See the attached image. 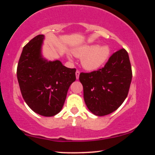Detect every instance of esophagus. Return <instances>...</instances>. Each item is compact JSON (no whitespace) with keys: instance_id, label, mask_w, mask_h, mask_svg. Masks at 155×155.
Here are the masks:
<instances>
[{"instance_id":"1","label":"esophagus","mask_w":155,"mask_h":155,"mask_svg":"<svg viewBox=\"0 0 155 155\" xmlns=\"http://www.w3.org/2000/svg\"><path fill=\"white\" fill-rule=\"evenodd\" d=\"M79 74H80V71H76V79H79Z\"/></svg>"}]
</instances>
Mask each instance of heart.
<instances>
[{"mask_svg": "<svg viewBox=\"0 0 155 155\" xmlns=\"http://www.w3.org/2000/svg\"><path fill=\"white\" fill-rule=\"evenodd\" d=\"M73 54L81 59L83 68L88 71H94L99 68L108 60L110 54V49L108 47H97L96 45H84L76 48L73 51ZM71 60L70 56H68Z\"/></svg>", "mask_w": 155, "mask_h": 155, "instance_id": "1", "label": "heart"}]
</instances>
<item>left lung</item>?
I'll return each instance as SVG.
<instances>
[{
  "instance_id": "obj_1",
  "label": "left lung",
  "mask_w": 155,
  "mask_h": 155,
  "mask_svg": "<svg viewBox=\"0 0 155 155\" xmlns=\"http://www.w3.org/2000/svg\"><path fill=\"white\" fill-rule=\"evenodd\" d=\"M132 69L127 51L114 53L104 68L90 73H81L84 99L88 109L96 116H105L118 108L128 94Z\"/></svg>"
}]
</instances>
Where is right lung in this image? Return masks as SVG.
<instances>
[{
	"label": "right lung",
	"instance_id": "obj_1",
	"mask_svg": "<svg viewBox=\"0 0 155 155\" xmlns=\"http://www.w3.org/2000/svg\"><path fill=\"white\" fill-rule=\"evenodd\" d=\"M44 38V35H36L23 47L17 75L28 106L41 116L52 117L63 108L69 87L76 80V68L42 58Z\"/></svg>",
	"mask_w": 155,
	"mask_h": 155
}]
</instances>
